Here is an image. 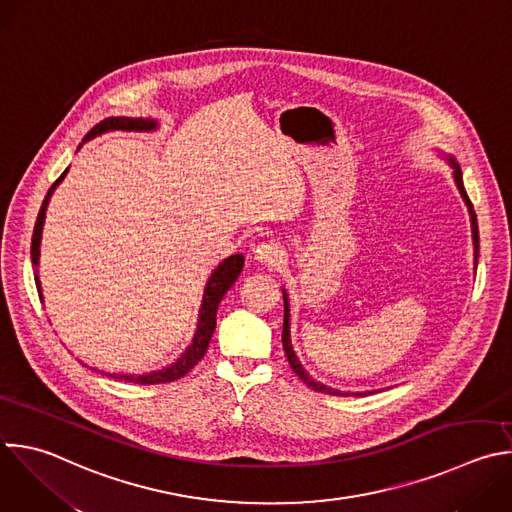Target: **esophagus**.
<instances>
[{
  "mask_svg": "<svg viewBox=\"0 0 512 512\" xmlns=\"http://www.w3.org/2000/svg\"><path fill=\"white\" fill-rule=\"evenodd\" d=\"M253 255L259 263L267 267H277L283 261V247L275 241H263L253 249Z\"/></svg>",
  "mask_w": 512,
  "mask_h": 512,
  "instance_id": "1",
  "label": "esophagus"
}]
</instances>
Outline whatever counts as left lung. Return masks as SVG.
Segmentation results:
<instances>
[{"label":"left lung","mask_w":512,"mask_h":512,"mask_svg":"<svg viewBox=\"0 0 512 512\" xmlns=\"http://www.w3.org/2000/svg\"><path fill=\"white\" fill-rule=\"evenodd\" d=\"M446 160H448V164L452 166V177H454V183H456V189H458V193H460V197H462V201L466 203V209H468V215H470V229H472V245H474V267H476V263H478V223H476V213H474V209H472V203H470V199H468V195H466V191H464V183H462V170H460V164L456 162V158L452 156V154H444V152H440ZM283 291V307H285V313H283V333H281V342H283V350H285V356H287V360H289V366H291V370L297 374V378L303 382V384H307L311 390H315V392H323V394H331V396H350V392H339V390H335V388H329V386H325V384H321V382H317V380H313L307 372H305V368L301 366V362H299V358L295 356V352H293V346H291V315H289V297H287V291L285 289H281ZM366 394H372V392H358V396H366Z\"/></svg>","instance_id":"obj_1"}]
</instances>
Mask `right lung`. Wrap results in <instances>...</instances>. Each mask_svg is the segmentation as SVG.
<instances>
[{
  "instance_id": "obj_1",
  "label": "right lung",
  "mask_w": 512,
  "mask_h": 512,
  "mask_svg": "<svg viewBox=\"0 0 512 512\" xmlns=\"http://www.w3.org/2000/svg\"><path fill=\"white\" fill-rule=\"evenodd\" d=\"M158 128V120L154 118H128V116H110L104 118L102 122H98L84 140L100 136L104 132H112V130H124V132H150ZM82 146V144H80ZM78 146V148H80ZM68 175V168L60 175V179L50 187L40 215L36 219V227H34V235H32V265L36 267V285H38V293L40 299H44L42 295V283L38 277V265H40V243H42V231H44V221H46V209L48 203L56 191V187L64 181V177ZM243 263L245 257L241 253L231 255L227 259H223L217 269L211 273L207 285H205V293H203V303L199 309V319H197V331L193 335V342L189 344V348L181 354V358H177V362H173L170 366L162 368V370H154L148 374H106L114 380H122V382H134V384H142V386H150V384H166V382H175L179 378H183L185 374H189L207 354L209 342L213 337L215 325H217V307L223 299V295L231 289V285L239 279L241 271H243ZM94 370V368H92ZM104 374V372H102Z\"/></svg>"
}]
</instances>
